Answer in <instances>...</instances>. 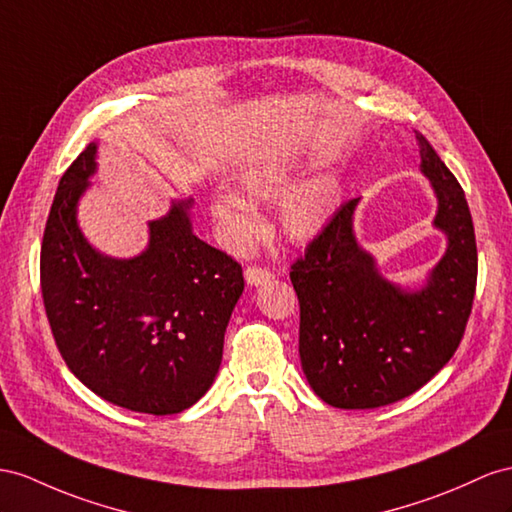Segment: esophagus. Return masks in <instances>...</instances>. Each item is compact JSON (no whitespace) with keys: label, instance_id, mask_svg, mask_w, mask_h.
Returning <instances> with one entry per match:
<instances>
[{"label":"esophagus","instance_id":"obj_1","mask_svg":"<svg viewBox=\"0 0 512 512\" xmlns=\"http://www.w3.org/2000/svg\"><path fill=\"white\" fill-rule=\"evenodd\" d=\"M244 279H246V283L251 285V287H257V285H264V283H268V281L272 279V272H270V270H266V268L251 266V268H246V270H244Z\"/></svg>","mask_w":512,"mask_h":512}]
</instances>
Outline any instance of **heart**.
<instances>
[{"label":"heart","mask_w":512,"mask_h":512,"mask_svg":"<svg viewBox=\"0 0 512 512\" xmlns=\"http://www.w3.org/2000/svg\"><path fill=\"white\" fill-rule=\"evenodd\" d=\"M303 160L296 155L272 151L248 162L238 173V188L251 201H274L279 233L292 244H307L326 229L342 203V181L333 173L313 175L300 181ZM209 216L220 238L231 248H242L257 231L253 205L233 192H218L209 201Z\"/></svg>","instance_id":"b5f03b06"}]
</instances>
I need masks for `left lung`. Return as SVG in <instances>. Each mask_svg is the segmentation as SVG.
<instances>
[{
  "instance_id": "left-lung-1",
  "label": "left lung",
  "mask_w": 512,
  "mask_h": 512,
  "mask_svg": "<svg viewBox=\"0 0 512 512\" xmlns=\"http://www.w3.org/2000/svg\"><path fill=\"white\" fill-rule=\"evenodd\" d=\"M415 138L419 170L437 196L432 227L448 240L424 285L411 290L383 277L357 242L359 199L337 209L290 272L303 372L337 409H376L424 387L461 344L474 303L478 253L465 192L430 142Z\"/></svg>"
}]
</instances>
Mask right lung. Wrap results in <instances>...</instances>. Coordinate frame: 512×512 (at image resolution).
I'll use <instances>...</instances> for the list:
<instances>
[{
  "mask_svg": "<svg viewBox=\"0 0 512 512\" xmlns=\"http://www.w3.org/2000/svg\"><path fill=\"white\" fill-rule=\"evenodd\" d=\"M97 170L90 142L58 183L41 248V290L62 359L99 398L149 415L190 409L212 387L242 266L192 233V199L149 220L136 257L103 255L77 222Z\"/></svg>",
  "mask_w": 512,
  "mask_h": 512,
  "instance_id": "obj_1",
  "label": "right lung"
}]
</instances>
